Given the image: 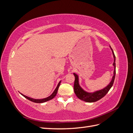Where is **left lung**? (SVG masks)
<instances>
[{"label": "left lung", "mask_w": 133, "mask_h": 133, "mask_svg": "<svg viewBox=\"0 0 133 133\" xmlns=\"http://www.w3.org/2000/svg\"><path fill=\"white\" fill-rule=\"evenodd\" d=\"M111 49L112 52V54H113V57L114 58V62L113 63V65L114 66V75L112 76V78L111 82L109 85L106 87L105 88H104L103 89H102L99 91H96L94 92H88L85 91H84L82 88L80 87L79 84V79L78 76L76 74L74 73V76H75V81H74V92L76 94V96L82 100H83L84 102H88V103H92L98 101V100H100L103 98L105 96L108 92L109 91L110 88L113 85V83L114 82L115 76V56L114 55V51L112 50V48L110 47Z\"/></svg>", "instance_id": "1"}]
</instances>
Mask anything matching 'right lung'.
<instances>
[{
    "mask_svg": "<svg viewBox=\"0 0 133 133\" xmlns=\"http://www.w3.org/2000/svg\"><path fill=\"white\" fill-rule=\"evenodd\" d=\"M60 82H61V81H60L59 84L58 86L57 87V88H56V89H55V90L54 91V92L52 93V94L51 95H50L49 96H48V97L46 98H44V99H33V98H29L28 97V96H26L24 95H23V94L21 93L23 96H24V97L25 98H26L27 99L29 100L31 102H34V103H44V102H46L47 101H49V100L53 99L55 96H56V95H57V92H58V89H59V87L60 86Z\"/></svg>",
    "mask_w": 133,
    "mask_h": 133,
    "instance_id": "1",
    "label": "right lung"
}]
</instances>
